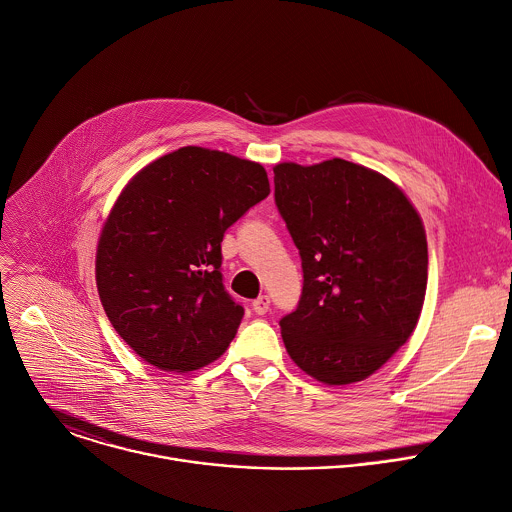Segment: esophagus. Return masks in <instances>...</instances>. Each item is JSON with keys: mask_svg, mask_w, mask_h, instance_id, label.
I'll return each mask as SVG.
<instances>
[{"mask_svg": "<svg viewBox=\"0 0 512 512\" xmlns=\"http://www.w3.org/2000/svg\"><path fill=\"white\" fill-rule=\"evenodd\" d=\"M252 309L256 315H266L270 309V296L268 294H260L254 302H252Z\"/></svg>", "mask_w": 512, "mask_h": 512, "instance_id": "1", "label": "esophagus"}]
</instances>
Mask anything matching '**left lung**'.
<instances>
[{"label": "left lung", "mask_w": 512, "mask_h": 512, "mask_svg": "<svg viewBox=\"0 0 512 512\" xmlns=\"http://www.w3.org/2000/svg\"><path fill=\"white\" fill-rule=\"evenodd\" d=\"M274 199L302 260L290 359L327 385L367 379L412 337L428 284L420 214L385 175L329 159L278 163Z\"/></svg>", "instance_id": "8db88e82"}]
</instances>
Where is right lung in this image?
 Returning a JSON list of instances; mask_svg holds the SVG:
<instances>
[{
	"instance_id": "right-lung-1",
	"label": "right lung",
	"mask_w": 512,
	"mask_h": 512,
	"mask_svg": "<svg viewBox=\"0 0 512 512\" xmlns=\"http://www.w3.org/2000/svg\"><path fill=\"white\" fill-rule=\"evenodd\" d=\"M270 193L260 163L181 147L121 191L96 248V288L121 339L163 371L216 361L244 317L222 282L224 232Z\"/></svg>"
}]
</instances>
